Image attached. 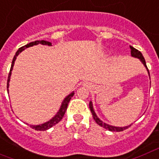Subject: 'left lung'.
Listing matches in <instances>:
<instances>
[{"label":"left lung","instance_id":"obj_1","mask_svg":"<svg viewBox=\"0 0 159 159\" xmlns=\"http://www.w3.org/2000/svg\"><path fill=\"white\" fill-rule=\"evenodd\" d=\"M130 49H131V55H132V57L140 59V61H141L142 62H143V64L144 65V66L147 68L148 71V66H147V65H146V61H145V59H144L143 54H142V53L140 52L139 50H137V49H135L134 47H131V46H130ZM148 74H149V71H148ZM149 77H150V75H149ZM89 108H90L91 112H92V114H93V119L95 120L96 123H98L99 126L103 127L104 128H106V129H107V130L112 131V132H121V131L125 130V129L128 128L131 126V125H129V126H126V127H114V126L108 125V124H107V123H103L102 121H101V120L99 119L98 117L97 114H96L95 112H94V109H93V103H92V102H90V103H89Z\"/></svg>","mask_w":159,"mask_h":159}]
</instances>
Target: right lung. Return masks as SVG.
<instances>
[{
    "label": "right lung",
    "mask_w": 159,
    "mask_h": 159,
    "mask_svg": "<svg viewBox=\"0 0 159 159\" xmlns=\"http://www.w3.org/2000/svg\"><path fill=\"white\" fill-rule=\"evenodd\" d=\"M37 44H42V45H47V46H52V43L49 42H47V41H44V40H42V41H35V42H30L28 44L25 45V46H23L20 48L18 49V51L16 52V55L14 56V57H13V60H12V63H11V70H10L9 75H8V79H7V93H8V88H9V82H10V78H11V71L12 69H13V66H14V63H15V61L16 59V57H17L19 54H20L23 50H25L26 48L30 47H32L34 45H37ZM74 95V92H72L71 93H70L67 97H66V98L64 99L63 102H62V103L61 105L60 109H59V111L57 112V113L54 116V117L50 120V121H48L47 123H42L41 125H30L31 128H33L36 131H46L47 129H49L52 127H53L54 125H56L57 123H58L60 122L61 120L62 119V117H63L64 114H65V112L66 111V108H67V106H68V103L71 98L73 97Z\"/></svg>",
    "instance_id": "right-lung-1"
}]
</instances>
